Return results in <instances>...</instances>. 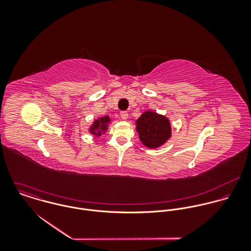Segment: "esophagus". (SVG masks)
I'll use <instances>...</instances> for the list:
<instances>
[{"instance_id": "34e87169", "label": "esophagus", "mask_w": 251, "mask_h": 251, "mask_svg": "<svg viewBox=\"0 0 251 251\" xmlns=\"http://www.w3.org/2000/svg\"><path fill=\"white\" fill-rule=\"evenodd\" d=\"M120 115H121V118H122L123 120H126V119L128 118V113H127L126 111H122Z\"/></svg>"}]
</instances>
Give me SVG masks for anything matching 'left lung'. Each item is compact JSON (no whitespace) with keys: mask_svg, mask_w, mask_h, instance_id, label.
Masks as SVG:
<instances>
[{"mask_svg":"<svg viewBox=\"0 0 251 251\" xmlns=\"http://www.w3.org/2000/svg\"><path fill=\"white\" fill-rule=\"evenodd\" d=\"M136 131L145 147L157 149L167 143L172 136L170 120L161 114L148 110L136 120Z\"/></svg>","mask_w":251,"mask_h":251,"instance_id":"8db88e82","label":"left lung"}]
</instances>
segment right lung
<instances>
[{"mask_svg":"<svg viewBox=\"0 0 251 251\" xmlns=\"http://www.w3.org/2000/svg\"><path fill=\"white\" fill-rule=\"evenodd\" d=\"M111 123L110 116L105 115L99 117L94 120L93 124L89 126V132L94 135L95 137H100L102 134H105L107 132L109 125Z\"/></svg>","mask_w":251,"mask_h":251,"instance_id":"add662e5","label":"right lung"}]
</instances>
